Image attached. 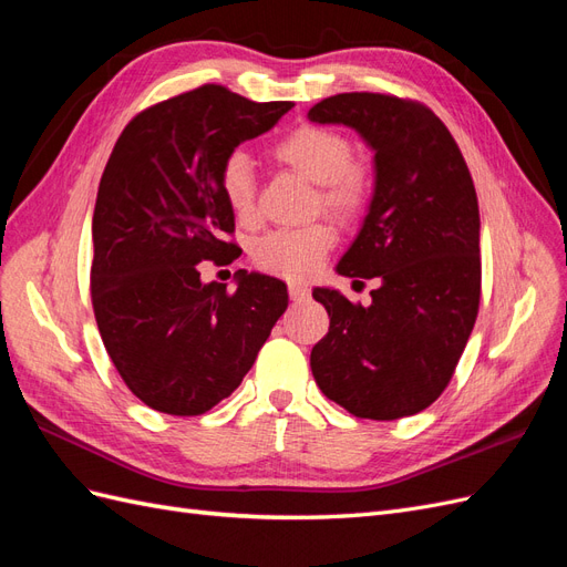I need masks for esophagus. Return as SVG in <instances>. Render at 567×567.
<instances>
[{
	"instance_id": "34e87169",
	"label": "esophagus",
	"mask_w": 567,
	"mask_h": 567,
	"mask_svg": "<svg viewBox=\"0 0 567 567\" xmlns=\"http://www.w3.org/2000/svg\"><path fill=\"white\" fill-rule=\"evenodd\" d=\"M288 296L293 302H302L307 296H310V290H307L302 284H288Z\"/></svg>"
}]
</instances>
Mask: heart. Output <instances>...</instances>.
<instances>
[{"mask_svg":"<svg viewBox=\"0 0 567 567\" xmlns=\"http://www.w3.org/2000/svg\"><path fill=\"white\" fill-rule=\"evenodd\" d=\"M271 158L305 179L317 184L312 210L338 221H352L371 200L369 167L352 158L354 146L346 134L323 125H300L284 134L269 148ZM219 194L231 215L248 225L257 215V184L250 161L234 151L219 167ZM336 246L329 221L298 229H274L257 238L250 248L252 262L277 277L300 281L312 277L321 260Z\"/></svg>","mask_w":567,"mask_h":567,"instance_id":"b5f03b06","label":"heart"}]
</instances>
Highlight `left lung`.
I'll return each instance as SVG.
<instances>
[{
  "label": "left lung",
  "mask_w": 567,
  "mask_h": 567,
  "mask_svg": "<svg viewBox=\"0 0 567 567\" xmlns=\"http://www.w3.org/2000/svg\"><path fill=\"white\" fill-rule=\"evenodd\" d=\"M307 117L350 125L375 151L371 208L338 274L375 279L379 288L369 307L315 288L331 317L310 354L315 381L357 419L419 414L450 385L480 310V215L468 165L442 120L414 99L336 94Z\"/></svg>",
  "instance_id": "left-lung-1"
}]
</instances>
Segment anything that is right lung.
Listing matches in <instances>:
<instances>
[{"mask_svg": "<svg viewBox=\"0 0 567 567\" xmlns=\"http://www.w3.org/2000/svg\"><path fill=\"white\" fill-rule=\"evenodd\" d=\"M290 101H255L221 84L136 113L117 136L92 219V307L120 379L146 406L200 416L241 385L274 323L286 284L244 274L236 290L203 284L205 260L231 265L234 215L219 167L271 130Z\"/></svg>", "mask_w": 567, "mask_h": 567, "instance_id": "add662e5", "label": "right lung"}]
</instances>
